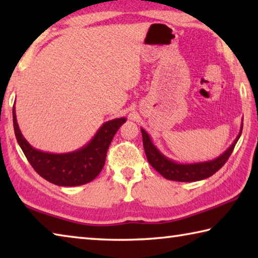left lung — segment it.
I'll list each match as a JSON object with an SVG mask.
<instances>
[{
	"instance_id": "left-lung-1",
	"label": "left lung",
	"mask_w": 258,
	"mask_h": 258,
	"mask_svg": "<svg viewBox=\"0 0 258 258\" xmlns=\"http://www.w3.org/2000/svg\"><path fill=\"white\" fill-rule=\"evenodd\" d=\"M241 132L242 123L238 137L235 138L232 145H231L220 157H217V158L208 161H202V163L181 164L167 158V157L161 154V152L157 149V147L152 143V140L149 137V134L146 132V130H143L141 127L143 148H145L146 156L148 161H149V164L165 178L177 182L200 181L204 180V178L212 176L213 174H215L218 169L226 163V160L229 159L230 155L232 154L235 143L238 142Z\"/></svg>"
}]
</instances>
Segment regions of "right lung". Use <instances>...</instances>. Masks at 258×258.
<instances>
[{
    "instance_id": "add662e5",
    "label": "right lung",
    "mask_w": 258,
    "mask_h": 258,
    "mask_svg": "<svg viewBox=\"0 0 258 258\" xmlns=\"http://www.w3.org/2000/svg\"><path fill=\"white\" fill-rule=\"evenodd\" d=\"M12 117L16 139L29 164L43 178L60 186H76L93 181L103 168L113 137L126 121L125 117L108 120L84 147L67 154H51L35 149L24 138L17 123L15 104Z\"/></svg>"
}]
</instances>
